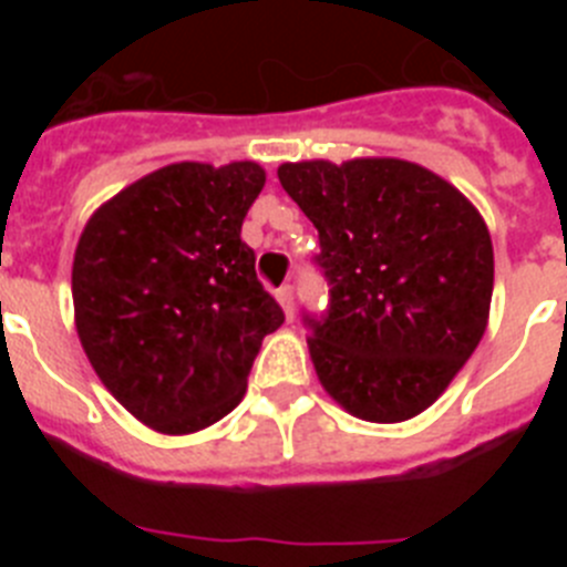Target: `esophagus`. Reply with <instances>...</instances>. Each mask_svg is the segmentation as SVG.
Wrapping results in <instances>:
<instances>
[{
	"mask_svg": "<svg viewBox=\"0 0 567 567\" xmlns=\"http://www.w3.org/2000/svg\"><path fill=\"white\" fill-rule=\"evenodd\" d=\"M275 298H278V303L284 307V315L292 320V315H295V287L292 284H284L280 289H275Z\"/></svg>",
	"mask_w": 567,
	"mask_h": 567,
	"instance_id": "1",
	"label": "esophagus"
}]
</instances>
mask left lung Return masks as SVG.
<instances>
[{"label": "left lung", "mask_w": 567, "mask_h": 567, "mask_svg": "<svg viewBox=\"0 0 567 567\" xmlns=\"http://www.w3.org/2000/svg\"><path fill=\"white\" fill-rule=\"evenodd\" d=\"M278 178L320 238L329 307L303 323L323 389L372 423L425 412L488 323L494 249L483 215L400 158L280 164Z\"/></svg>", "instance_id": "obj_1"}]
</instances>
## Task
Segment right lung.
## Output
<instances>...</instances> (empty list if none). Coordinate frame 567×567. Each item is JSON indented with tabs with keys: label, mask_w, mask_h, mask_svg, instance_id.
Returning <instances> with one entry per match:
<instances>
[{
	"label": "right lung",
	"mask_w": 567,
	"mask_h": 567,
	"mask_svg": "<svg viewBox=\"0 0 567 567\" xmlns=\"http://www.w3.org/2000/svg\"><path fill=\"white\" fill-rule=\"evenodd\" d=\"M264 182L255 162L169 164L102 204L79 238L84 354L155 432H202L233 412L260 340L284 323L240 240Z\"/></svg>",
	"instance_id": "add662e5"
}]
</instances>
